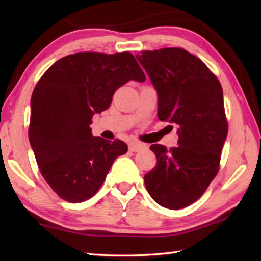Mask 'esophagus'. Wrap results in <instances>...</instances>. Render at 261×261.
<instances>
[{"mask_svg": "<svg viewBox=\"0 0 261 261\" xmlns=\"http://www.w3.org/2000/svg\"><path fill=\"white\" fill-rule=\"evenodd\" d=\"M144 148H146V145L138 143V141H132V143L129 144V149L131 152H139L143 151Z\"/></svg>", "mask_w": 261, "mask_h": 261, "instance_id": "1", "label": "esophagus"}]
</instances>
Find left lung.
Listing matches in <instances>:
<instances>
[{
	"label": "left lung",
	"instance_id": "8db88e82",
	"mask_svg": "<svg viewBox=\"0 0 261 261\" xmlns=\"http://www.w3.org/2000/svg\"><path fill=\"white\" fill-rule=\"evenodd\" d=\"M158 94V117L177 126V147L152 145L156 166L145 187L159 205L184 208L199 199L219 170L228 123L219 79L180 48L136 55Z\"/></svg>",
	"mask_w": 261,
	"mask_h": 261
}]
</instances>
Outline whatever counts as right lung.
I'll return each mask as SVG.
<instances>
[{"mask_svg":"<svg viewBox=\"0 0 261 261\" xmlns=\"http://www.w3.org/2000/svg\"><path fill=\"white\" fill-rule=\"evenodd\" d=\"M130 53H77L55 62L31 98L30 144L43 178L62 199L82 202L102 185L113 162L127 152L92 135L94 114L108 109L118 87L145 82Z\"/></svg>","mask_w":261,"mask_h":261,"instance_id":"right-lung-1","label":"right lung"}]
</instances>
